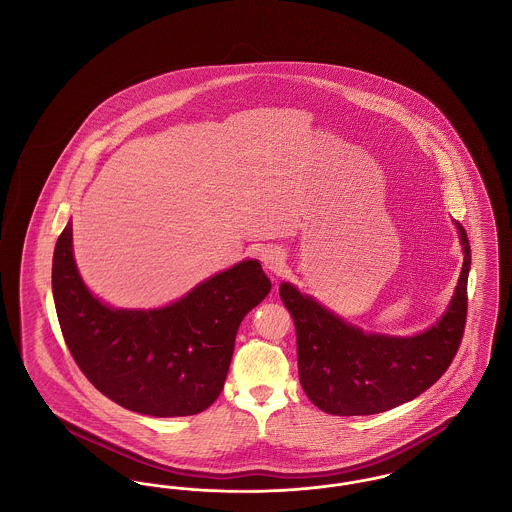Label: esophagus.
Here are the masks:
<instances>
[{
	"label": "esophagus",
	"instance_id": "1",
	"mask_svg": "<svg viewBox=\"0 0 512 512\" xmlns=\"http://www.w3.org/2000/svg\"><path fill=\"white\" fill-rule=\"evenodd\" d=\"M260 256H262L264 268L273 271V273H279V271H283V268H285V254L279 248H275V246L262 250Z\"/></svg>",
	"mask_w": 512,
	"mask_h": 512
}]
</instances>
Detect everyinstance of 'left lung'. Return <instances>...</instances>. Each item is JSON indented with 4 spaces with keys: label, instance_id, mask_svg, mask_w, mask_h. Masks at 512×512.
<instances>
[{
    "label": "left lung",
    "instance_id": "8db88e82",
    "mask_svg": "<svg viewBox=\"0 0 512 512\" xmlns=\"http://www.w3.org/2000/svg\"><path fill=\"white\" fill-rule=\"evenodd\" d=\"M462 269L449 306L437 322L414 335L364 331L325 308L289 281L279 295L296 327L298 377L308 399L335 416H368L408 403L445 374L466 322L470 244L455 221Z\"/></svg>",
    "mask_w": 512,
    "mask_h": 512
}]
</instances>
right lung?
<instances>
[{
  "mask_svg": "<svg viewBox=\"0 0 512 512\" xmlns=\"http://www.w3.org/2000/svg\"><path fill=\"white\" fill-rule=\"evenodd\" d=\"M52 291L65 343L90 383L123 408L173 418L216 401L239 325L271 281L248 258L160 308H113L82 281L67 221L55 243Z\"/></svg>",
  "mask_w": 512,
  "mask_h": 512,
  "instance_id": "add662e5",
  "label": "right lung"
}]
</instances>
